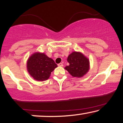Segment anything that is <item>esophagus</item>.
I'll list each match as a JSON object with an SVG mask.
<instances>
[{"label":"esophagus","instance_id":"esophagus-1","mask_svg":"<svg viewBox=\"0 0 123 123\" xmlns=\"http://www.w3.org/2000/svg\"><path fill=\"white\" fill-rule=\"evenodd\" d=\"M58 65L59 67H63V64H62V63H59V64H58Z\"/></svg>","mask_w":123,"mask_h":123}]
</instances>
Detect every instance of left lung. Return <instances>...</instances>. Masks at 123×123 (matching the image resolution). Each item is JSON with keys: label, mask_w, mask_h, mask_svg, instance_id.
<instances>
[{"label": "left lung", "mask_w": 123, "mask_h": 123, "mask_svg": "<svg viewBox=\"0 0 123 123\" xmlns=\"http://www.w3.org/2000/svg\"><path fill=\"white\" fill-rule=\"evenodd\" d=\"M69 65L65 69L73 77L81 78L90 70V60L80 52L73 51L67 58Z\"/></svg>", "instance_id": "obj_1"}]
</instances>
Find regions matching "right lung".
<instances>
[{
  "instance_id": "1",
  "label": "right lung",
  "mask_w": 123,
  "mask_h": 123,
  "mask_svg": "<svg viewBox=\"0 0 123 123\" xmlns=\"http://www.w3.org/2000/svg\"><path fill=\"white\" fill-rule=\"evenodd\" d=\"M58 67L53 59L43 53L36 52L28 58L27 70L36 80L44 81L48 80L51 73Z\"/></svg>"
}]
</instances>
